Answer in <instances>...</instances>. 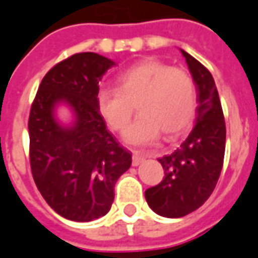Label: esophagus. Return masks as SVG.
<instances>
[{
  "instance_id": "34e87169",
  "label": "esophagus",
  "mask_w": 258,
  "mask_h": 258,
  "mask_svg": "<svg viewBox=\"0 0 258 258\" xmlns=\"http://www.w3.org/2000/svg\"><path fill=\"white\" fill-rule=\"evenodd\" d=\"M144 157L143 154H140V153H138V151H135L133 153V157H132V165L133 167H138V165H140L142 162L144 161Z\"/></svg>"
}]
</instances>
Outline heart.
I'll return each instance as SVG.
<instances>
[{
	"label": "heart",
	"instance_id": "heart-1",
	"mask_svg": "<svg viewBox=\"0 0 258 258\" xmlns=\"http://www.w3.org/2000/svg\"><path fill=\"white\" fill-rule=\"evenodd\" d=\"M118 87L97 94V107L107 125L125 133L138 105L140 115L126 135L131 144L153 143L161 135L172 138L190 125L197 107L196 83L182 68L146 58L120 72Z\"/></svg>",
	"mask_w": 258,
	"mask_h": 258
}]
</instances>
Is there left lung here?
<instances>
[{"label":"left lung","mask_w":258,"mask_h":258,"mask_svg":"<svg viewBox=\"0 0 258 258\" xmlns=\"http://www.w3.org/2000/svg\"><path fill=\"white\" fill-rule=\"evenodd\" d=\"M182 54L196 83V125L179 149L158 160L165 176L144 193L150 208L167 218L202 207L215 189L225 155V119L213 75L190 54Z\"/></svg>","instance_id":"left-lung-1"}]
</instances>
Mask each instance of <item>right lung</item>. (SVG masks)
Instances as JSON below:
<instances>
[{
	"instance_id": "obj_1",
	"label": "right lung",
	"mask_w": 258,
	"mask_h": 258,
	"mask_svg": "<svg viewBox=\"0 0 258 258\" xmlns=\"http://www.w3.org/2000/svg\"><path fill=\"white\" fill-rule=\"evenodd\" d=\"M114 65L96 52L58 62L41 80L30 108L33 179L47 204L67 220L104 217L114 202L116 180L132 164V153L119 146L97 107L98 83ZM61 102L74 111L71 126L55 119Z\"/></svg>"
}]
</instances>
